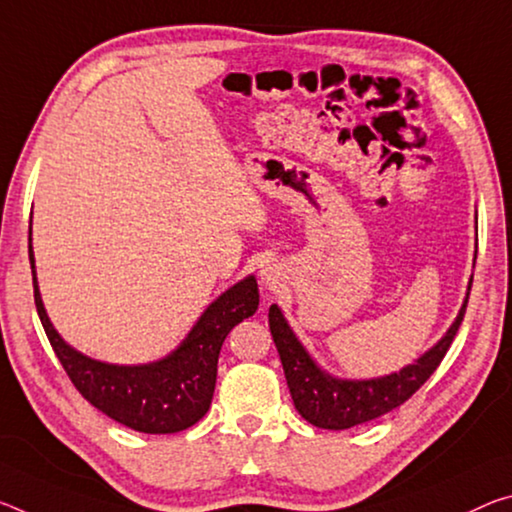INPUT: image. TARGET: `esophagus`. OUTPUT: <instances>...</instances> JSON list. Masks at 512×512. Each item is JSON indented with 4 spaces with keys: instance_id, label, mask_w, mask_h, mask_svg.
Masks as SVG:
<instances>
[{
    "instance_id": "34e87169",
    "label": "esophagus",
    "mask_w": 512,
    "mask_h": 512,
    "mask_svg": "<svg viewBox=\"0 0 512 512\" xmlns=\"http://www.w3.org/2000/svg\"><path fill=\"white\" fill-rule=\"evenodd\" d=\"M262 280H264V282H271V273L264 271V278H262Z\"/></svg>"
}]
</instances>
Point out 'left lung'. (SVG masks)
I'll list each match as a JSON object with an SVG mask.
<instances>
[{
    "instance_id": "left-lung-1",
    "label": "left lung",
    "mask_w": 512,
    "mask_h": 512,
    "mask_svg": "<svg viewBox=\"0 0 512 512\" xmlns=\"http://www.w3.org/2000/svg\"><path fill=\"white\" fill-rule=\"evenodd\" d=\"M472 280H469L467 298L460 307L456 321L431 351H426L415 364H408L399 373H389V376L371 380H339L319 369V364L310 358V353L296 339L294 330L289 328L280 307L271 305L269 328L275 348L280 353L282 369H285V378L298 415L316 428L346 431V428L367 424V421L399 408L433 376V371L444 360L460 328L462 316H465Z\"/></svg>"
}]
</instances>
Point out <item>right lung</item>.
<instances>
[{
    "label": "right lung",
    "mask_w": 512,
    "mask_h": 512,
    "mask_svg": "<svg viewBox=\"0 0 512 512\" xmlns=\"http://www.w3.org/2000/svg\"><path fill=\"white\" fill-rule=\"evenodd\" d=\"M29 262L36 310L45 335L72 385L88 403L118 424L152 435L180 433L205 417L212 405L218 353L227 332L257 312L259 291L253 275L218 296L168 358L139 367H120L86 358L63 342L40 300L31 243Z\"/></svg>",
    "instance_id": "obj_1"
}]
</instances>
